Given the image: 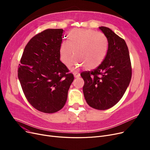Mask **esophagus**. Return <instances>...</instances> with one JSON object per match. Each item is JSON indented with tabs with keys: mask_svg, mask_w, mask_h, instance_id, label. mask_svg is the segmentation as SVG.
<instances>
[{
	"mask_svg": "<svg viewBox=\"0 0 150 150\" xmlns=\"http://www.w3.org/2000/svg\"><path fill=\"white\" fill-rule=\"evenodd\" d=\"M74 76H75V78H78V77L80 76V74L79 73L76 72H75L74 73Z\"/></svg>",
	"mask_w": 150,
	"mask_h": 150,
	"instance_id": "1",
	"label": "esophagus"
}]
</instances>
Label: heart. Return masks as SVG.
Here are the masks:
<instances>
[{
  "label": "heart",
  "mask_w": 150,
  "mask_h": 150,
  "mask_svg": "<svg viewBox=\"0 0 150 150\" xmlns=\"http://www.w3.org/2000/svg\"><path fill=\"white\" fill-rule=\"evenodd\" d=\"M67 37L69 41H63L59 47L60 58L65 64H68L74 51L76 55L69 64L71 67L84 65L86 69H93L105 59L108 42L103 33L75 28L69 31Z\"/></svg>",
  "instance_id": "1"
}]
</instances>
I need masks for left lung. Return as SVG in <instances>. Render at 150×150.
Instances as JSON below:
<instances>
[{
  "mask_svg": "<svg viewBox=\"0 0 150 150\" xmlns=\"http://www.w3.org/2000/svg\"><path fill=\"white\" fill-rule=\"evenodd\" d=\"M108 42L106 56L101 64L90 72H83V88L87 103L98 110L116 105L123 96L132 76L128 46L123 39L111 29L100 27Z\"/></svg>",
  "mask_w": 150,
  "mask_h": 150,
  "instance_id": "obj_1",
  "label": "left lung"
}]
</instances>
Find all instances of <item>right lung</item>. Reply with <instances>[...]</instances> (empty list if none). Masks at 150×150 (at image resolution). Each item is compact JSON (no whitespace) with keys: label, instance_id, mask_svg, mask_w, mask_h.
<instances>
[{"label":"right lung","instance_id":"right-lung-1","mask_svg":"<svg viewBox=\"0 0 150 150\" xmlns=\"http://www.w3.org/2000/svg\"><path fill=\"white\" fill-rule=\"evenodd\" d=\"M62 29H47L31 38L23 50L18 78L30 104L52 114L66 104L74 77L60 61Z\"/></svg>","mask_w":150,"mask_h":150}]
</instances>
